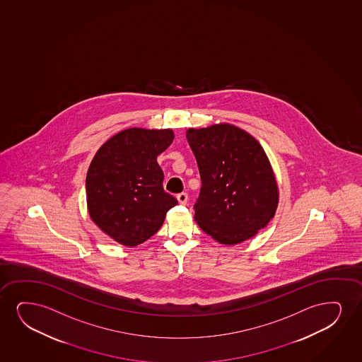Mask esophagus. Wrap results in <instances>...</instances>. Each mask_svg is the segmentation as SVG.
<instances>
[{
    "instance_id": "esophagus-1",
    "label": "esophagus",
    "mask_w": 362,
    "mask_h": 362,
    "mask_svg": "<svg viewBox=\"0 0 362 362\" xmlns=\"http://www.w3.org/2000/svg\"><path fill=\"white\" fill-rule=\"evenodd\" d=\"M187 193H179L177 194V201H179L180 204H186L187 203Z\"/></svg>"
}]
</instances>
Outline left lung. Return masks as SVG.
Returning <instances> with one entry per match:
<instances>
[{
    "mask_svg": "<svg viewBox=\"0 0 362 362\" xmlns=\"http://www.w3.org/2000/svg\"><path fill=\"white\" fill-rule=\"evenodd\" d=\"M202 187L194 219L223 245L253 238L274 216L279 191L266 151L250 133L229 124L189 129Z\"/></svg>",
    "mask_w": 362,
    "mask_h": 362,
    "instance_id": "left-lung-1",
    "label": "left lung"
}]
</instances>
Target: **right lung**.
<instances>
[{
    "label": "right lung",
    "instance_id": "1",
    "mask_svg": "<svg viewBox=\"0 0 362 362\" xmlns=\"http://www.w3.org/2000/svg\"><path fill=\"white\" fill-rule=\"evenodd\" d=\"M174 141L171 129H129L96 151L86 179L93 221L124 246H137L160 229L177 199L165 192L156 161Z\"/></svg>",
    "mask_w": 362,
    "mask_h": 362
}]
</instances>
